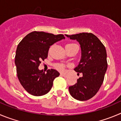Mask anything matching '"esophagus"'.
Returning a JSON list of instances; mask_svg holds the SVG:
<instances>
[{"mask_svg": "<svg viewBox=\"0 0 121 121\" xmlns=\"http://www.w3.org/2000/svg\"><path fill=\"white\" fill-rule=\"evenodd\" d=\"M60 75H61V76H63V77H64V78H67V74H64V73H61Z\"/></svg>", "mask_w": 121, "mask_h": 121, "instance_id": "34e87169", "label": "esophagus"}]
</instances>
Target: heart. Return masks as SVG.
Returning a JSON list of instances; mask_svg holds the SVG:
<instances>
[{
  "label": "heart",
  "instance_id": "b5f03b06",
  "mask_svg": "<svg viewBox=\"0 0 121 121\" xmlns=\"http://www.w3.org/2000/svg\"><path fill=\"white\" fill-rule=\"evenodd\" d=\"M71 44H73V43H69V44H67V45H71ZM56 68H57V69L59 70L63 71L64 70V66L62 64H58L56 65Z\"/></svg>",
  "mask_w": 121,
  "mask_h": 121
}]
</instances>
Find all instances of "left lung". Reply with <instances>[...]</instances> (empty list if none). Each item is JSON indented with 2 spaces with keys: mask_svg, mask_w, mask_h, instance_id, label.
Returning a JSON list of instances; mask_svg holds the SVG:
<instances>
[{
  "mask_svg": "<svg viewBox=\"0 0 121 121\" xmlns=\"http://www.w3.org/2000/svg\"><path fill=\"white\" fill-rule=\"evenodd\" d=\"M80 44L81 58L74 71L83 76L73 86L69 87L70 95L79 101H86L96 94L104 81L108 68L107 53L103 44L91 33L66 35Z\"/></svg>",
  "mask_w": 121,
  "mask_h": 121,
  "instance_id": "8db88e82",
  "label": "left lung"
}]
</instances>
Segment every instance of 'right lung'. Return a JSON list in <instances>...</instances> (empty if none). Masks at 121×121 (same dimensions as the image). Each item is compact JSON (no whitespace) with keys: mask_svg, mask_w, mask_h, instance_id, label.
Returning a JSON list of instances; mask_svg holds the SVG:
<instances>
[{"mask_svg":"<svg viewBox=\"0 0 121 121\" xmlns=\"http://www.w3.org/2000/svg\"><path fill=\"white\" fill-rule=\"evenodd\" d=\"M64 39L63 35L35 31L26 35L19 43L15 57L17 73L21 85L29 94L41 96L51 90L59 72L49 69L45 73L38 67L40 61L48 57L50 46Z\"/></svg>","mask_w":121,"mask_h":121,"instance_id":"add662e5","label":"right lung"}]
</instances>
